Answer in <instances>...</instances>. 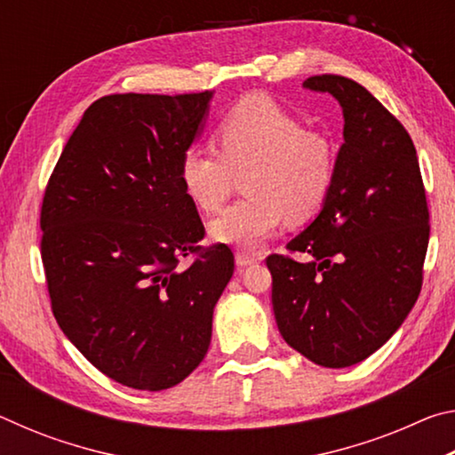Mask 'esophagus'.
Wrapping results in <instances>:
<instances>
[{
  "instance_id": "34e87169",
  "label": "esophagus",
  "mask_w": 455,
  "mask_h": 455,
  "mask_svg": "<svg viewBox=\"0 0 455 455\" xmlns=\"http://www.w3.org/2000/svg\"><path fill=\"white\" fill-rule=\"evenodd\" d=\"M235 260H236V267L238 268H244L249 265H255L257 263V257L251 255V252H244V251H238L235 255Z\"/></svg>"
}]
</instances>
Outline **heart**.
Returning a JSON list of instances; mask_svg holds the SVG:
<instances>
[{
    "mask_svg": "<svg viewBox=\"0 0 455 455\" xmlns=\"http://www.w3.org/2000/svg\"><path fill=\"white\" fill-rule=\"evenodd\" d=\"M220 152L190 146L180 160V180L198 209L217 212L243 176L249 195L211 222L214 241L257 249L283 222L313 217L333 182L335 152L325 136L305 130L295 114L267 96H251L217 128Z\"/></svg>",
    "mask_w": 455,
    "mask_h": 455,
    "instance_id": "heart-1",
    "label": "heart"
}]
</instances>
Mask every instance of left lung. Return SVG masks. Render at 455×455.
Returning <instances> with one entry per match:
<instances>
[{"instance_id":"obj_1","label":"left lung","mask_w":455,"mask_h":455,"mask_svg":"<svg viewBox=\"0 0 455 455\" xmlns=\"http://www.w3.org/2000/svg\"><path fill=\"white\" fill-rule=\"evenodd\" d=\"M303 88L333 96L343 144L317 217L271 255L273 311L292 349L321 367L367 359L402 327L421 291L429 212L407 130L357 82L313 76Z\"/></svg>"}]
</instances>
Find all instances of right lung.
<instances>
[{
  "mask_svg": "<svg viewBox=\"0 0 455 455\" xmlns=\"http://www.w3.org/2000/svg\"><path fill=\"white\" fill-rule=\"evenodd\" d=\"M214 92L96 100L53 168L42 204V260L60 329L126 387L160 391L195 371L214 305L235 271L180 180ZM200 251L196 263L180 259Z\"/></svg>",
  "mask_w": 455,
  "mask_h": 455,
  "instance_id": "1",
  "label": "right lung"
}]
</instances>
